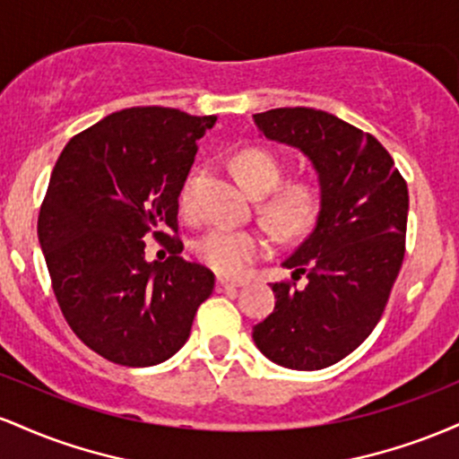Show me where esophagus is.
Segmentation results:
<instances>
[{"label": "esophagus", "mask_w": 459, "mask_h": 459, "mask_svg": "<svg viewBox=\"0 0 459 459\" xmlns=\"http://www.w3.org/2000/svg\"><path fill=\"white\" fill-rule=\"evenodd\" d=\"M244 282H235V281H226V278H218V282H215V289L218 291H233V289H239Z\"/></svg>", "instance_id": "34e87169"}]
</instances>
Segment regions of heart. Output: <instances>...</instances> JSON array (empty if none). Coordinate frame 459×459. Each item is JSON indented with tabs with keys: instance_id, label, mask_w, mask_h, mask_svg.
Here are the masks:
<instances>
[{
	"instance_id": "heart-1",
	"label": "heart",
	"mask_w": 459,
	"mask_h": 459,
	"mask_svg": "<svg viewBox=\"0 0 459 459\" xmlns=\"http://www.w3.org/2000/svg\"><path fill=\"white\" fill-rule=\"evenodd\" d=\"M233 168L247 192L255 196L271 192L261 203V213L276 233L298 237L315 224L321 209V187L310 178H293L276 188L282 178V163L272 151L261 146L241 149L235 155ZM194 178L196 172H189L178 189V209L187 215L194 209ZM267 255H270V239L255 229L215 226L200 237L196 244L198 259L209 270L226 278L244 276L252 263Z\"/></svg>"
}]
</instances>
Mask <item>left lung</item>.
Returning <instances> with one entry per match:
<instances>
[{"instance_id":"left-lung-1","label":"left lung","mask_w":459,"mask_h":459,"mask_svg":"<svg viewBox=\"0 0 459 459\" xmlns=\"http://www.w3.org/2000/svg\"><path fill=\"white\" fill-rule=\"evenodd\" d=\"M265 138L296 146L319 175L313 233L282 263L307 287L273 282L276 307L252 339L276 365L315 371L343 360L380 321L405 255L408 186L388 151L354 125L313 108L255 114Z\"/></svg>"}]
</instances>
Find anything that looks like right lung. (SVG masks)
I'll return each instance as SVG.
<instances>
[{
    "instance_id": "obj_1",
    "label": "right lung",
    "mask_w": 459,
    "mask_h": 459,
    "mask_svg": "<svg viewBox=\"0 0 459 459\" xmlns=\"http://www.w3.org/2000/svg\"><path fill=\"white\" fill-rule=\"evenodd\" d=\"M215 116L129 108L73 135L40 204L39 241L71 330L105 360L151 367L186 345L213 293L212 270L181 259L178 189ZM166 245L145 261L144 238Z\"/></svg>"
}]
</instances>
